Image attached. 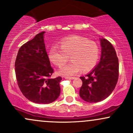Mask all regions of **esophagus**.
<instances>
[{"label": "esophagus", "instance_id": "1", "mask_svg": "<svg viewBox=\"0 0 133 133\" xmlns=\"http://www.w3.org/2000/svg\"><path fill=\"white\" fill-rule=\"evenodd\" d=\"M66 79H74L75 77H65Z\"/></svg>", "mask_w": 133, "mask_h": 133}]
</instances>
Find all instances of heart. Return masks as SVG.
Wrapping results in <instances>:
<instances>
[{
	"instance_id": "1",
	"label": "heart",
	"mask_w": 133,
	"mask_h": 133,
	"mask_svg": "<svg viewBox=\"0 0 133 133\" xmlns=\"http://www.w3.org/2000/svg\"><path fill=\"white\" fill-rule=\"evenodd\" d=\"M60 47H51L49 58L54 64L61 67L68 61L70 57L72 62L59 70L62 76L76 75L81 70L83 72L91 71L99 60V47L86 37L79 36L66 37L61 42Z\"/></svg>"
}]
</instances>
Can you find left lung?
Wrapping results in <instances>:
<instances>
[{
    "instance_id": "obj_1",
    "label": "left lung",
    "mask_w": 133,
    "mask_h": 133,
    "mask_svg": "<svg viewBox=\"0 0 133 133\" xmlns=\"http://www.w3.org/2000/svg\"><path fill=\"white\" fill-rule=\"evenodd\" d=\"M101 57L99 63L86 77H81L82 85L81 97L90 103L107 98L115 88L119 77V61L114 47L109 41L100 39Z\"/></svg>"
}]
</instances>
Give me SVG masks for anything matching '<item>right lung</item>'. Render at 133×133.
<instances>
[{
	"label": "right lung",
	"instance_id": "1",
	"mask_svg": "<svg viewBox=\"0 0 133 133\" xmlns=\"http://www.w3.org/2000/svg\"><path fill=\"white\" fill-rule=\"evenodd\" d=\"M44 32L38 34L20 47L15 62L17 84L30 101L49 104L61 93V76L51 78L54 69L50 63L44 41Z\"/></svg>",
	"mask_w": 133,
	"mask_h": 133
}]
</instances>
